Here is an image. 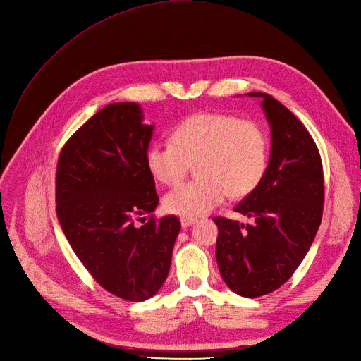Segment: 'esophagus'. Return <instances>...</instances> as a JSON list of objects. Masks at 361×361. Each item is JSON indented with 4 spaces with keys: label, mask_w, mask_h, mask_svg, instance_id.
Masks as SVG:
<instances>
[{
    "label": "esophagus",
    "mask_w": 361,
    "mask_h": 361,
    "mask_svg": "<svg viewBox=\"0 0 361 361\" xmlns=\"http://www.w3.org/2000/svg\"><path fill=\"white\" fill-rule=\"evenodd\" d=\"M180 224H182V228H190L191 225L197 224V219L195 218H182Z\"/></svg>",
    "instance_id": "esophagus-1"
}]
</instances>
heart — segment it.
I'll list each match as a JSON object with an SVG mask.
<instances>
[{"instance_id": "heart-1", "label": "heart", "mask_w": 361, "mask_h": 361, "mask_svg": "<svg viewBox=\"0 0 361 361\" xmlns=\"http://www.w3.org/2000/svg\"><path fill=\"white\" fill-rule=\"evenodd\" d=\"M269 158V137L262 126L234 115L200 112L179 123L171 143L149 145L145 160L151 175L164 185H178L197 163V179L167 192L169 213L197 218L231 198H243L262 182Z\"/></svg>"}]
</instances>
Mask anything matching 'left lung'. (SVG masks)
Wrapping results in <instances>:
<instances>
[{"instance_id": "8db88e82", "label": "left lung", "mask_w": 361, "mask_h": 361, "mask_svg": "<svg viewBox=\"0 0 361 361\" xmlns=\"http://www.w3.org/2000/svg\"><path fill=\"white\" fill-rule=\"evenodd\" d=\"M261 97L271 128V151L262 182L234 209L253 219L214 218L216 261L225 284L244 298L277 290L304 261L323 216V166L305 126L268 93Z\"/></svg>"}]
</instances>
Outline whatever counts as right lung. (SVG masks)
<instances>
[{"mask_svg":"<svg viewBox=\"0 0 361 361\" xmlns=\"http://www.w3.org/2000/svg\"><path fill=\"white\" fill-rule=\"evenodd\" d=\"M152 135L139 104H111L71 136L56 171V212L72 250L104 289L132 302L161 289L180 231L176 216L136 225L158 206L145 160Z\"/></svg>","mask_w":361,"mask_h":361,"instance_id":"obj_1","label":"right lung"}]
</instances>
